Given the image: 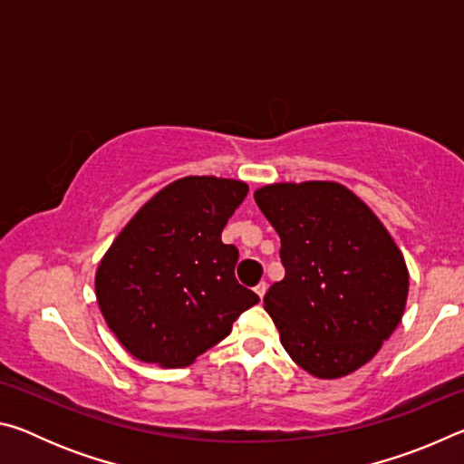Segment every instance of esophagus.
Here are the masks:
<instances>
[{
	"label": "esophagus",
	"instance_id": "34e87169",
	"mask_svg": "<svg viewBox=\"0 0 464 464\" xmlns=\"http://www.w3.org/2000/svg\"><path fill=\"white\" fill-rule=\"evenodd\" d=\"M256 295L260 296V298H264V295H266V290H268V285H266V282H260V285H257L256 288Z\"/></svg>",
	"mask_w": 464,
	"mask_h": 464
}]
</instances>
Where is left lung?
I'll return each instance as SVG.
<instances>
[{"mask_svg": "<svg viewBox=\"0 0 464 464\" xmlns=\"http://www.w3.org/2000/svg\"><path fill=\"white\" fill-rule=\"evenodd\" d=\"M280 237L285 278L264 296L295 362L317 379L364 366L403 317L410 272L366 204L337 182L254 192Z\"/></svg>", "mask_w": 464, "mask_h": 464, "instance_id": "obj_1", "label": "left lung"}]
</instances>
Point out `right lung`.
Instances as JSON below:
<instances>
[{"label": "right lung", "instance_id": "add662e5", "mask_svg": "<svg viewBox=\"0 0 464 464\" xmlns=\"http://www.w3.org/2000/svg\"><path fill=\"white\" fill-rule=\"evenodd\" d=\"M247 190L239 179H176L139 208L102 257L100 311L140 362L192 364L260 301L235 278L237 247L221 241Z\"/></svg>", "mask_w": 464, "mask_h": 464}]
</instances>
